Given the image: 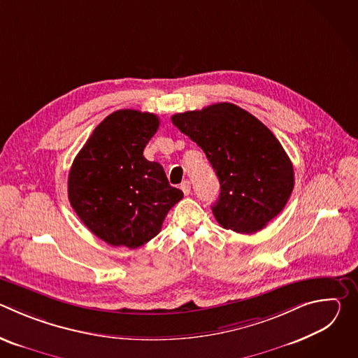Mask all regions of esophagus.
I'll use <instances>...</instances> for the list:
<instances>
[{
  "label": "esophagus",
  "instance_id": "34e87169",
  "mask_svg": "<svg viewBox=\"0 0 358 358\" xmlns=\"http://www.w3.org/2000/svg\"><path fill=\"white\" fill-rule=\"evenodd\" d=\"M181 189H182V192H184L185 195H189V192H191V182H189L188 180H185V181L181 184Z\"/></svg>",
  "mask_w": 358,
  "mask_h": 358
}]
</instances>
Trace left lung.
Masks as SVG:
<instances>
[{
  "label": "left lung",
  "mask_w": 358,
  "mask_h": 358,
  "mask_svg": "<svg viewBox=\"0 0 358 358\" xmlns=\"http://www.w3.org/2000/svg\"><path fill=\"white\" fill-rule=\"evenodd\" d=\"M171 122L203 150L218 176L213 213L222 228L258 232L285 208L294 187L293 166L261 120L236 105L217 103L177 113Z\"/></svg>",
  "instance_id": "obj_1"
}]
</instances>
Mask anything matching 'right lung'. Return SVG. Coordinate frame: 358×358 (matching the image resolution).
<instances>
[{"mask_svg":"<svg viewBox=\"0 0 358 358\" xmlns=\"http://www.w3.org/2000/svg\"><path fill=\"white\" fill-rule=\"evenodd\" d=\"M156 115L117 110L101 122L75 157L68 195L80 221L101 241L136 249L160 231L182 199L164 169L143 156L156 134Z\"/></svg>","mask_w":358,"mask_h":358,"instance_id":"right-lung-1","label":"right lung"}]
</instances>
